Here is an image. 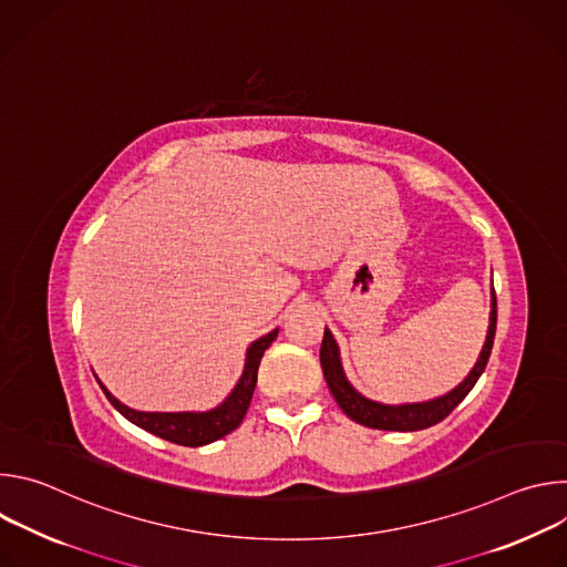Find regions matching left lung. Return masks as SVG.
I'll list each match as a JSON object with an SVG mask.
<instances>
[{
  "mask_svg": "<svg viewBox=\"0 0 567 567\" xmlns=\"http://www.w3.org/2000/svg\"><path fill=\"white\" fill-rule=\"evenodd\" d=\"M496 293L492 287V313H489V330H487V341L482 346V352L475 361V365L471 368V372L464 377L462 383H457L453 390H449L442 396L429 399V401H415V403H381V401H372L368 396H363L346 377L343 363H341V350L337 339L332 337V332L326 328V337H322V346H320V368L322 374H326V381L330 385V392L334 394L337 403L341 406V411L368 426V429H379V431H422L429 426H435L437 422H442L457 403L471 392V388L475 385V381L480 379V374L487 368L492 348H494V337H496Z\"/></svg>",
  "mask_w": 567,
  "mask_h": 567,
  "instance_id": "left-lung-1",
  "label": "left lung"
}]
</instances>
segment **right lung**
Wrapping results in <instances>:
<instances>
[{"mask_svg": "<svg viewBox=\"0 0 567 567\" xmlns=\"http://www.w3.org/2000/svg\"><path fill=\"white\" fill-rule=\"evenodd\" d=\"M278 337V328L265 337H260L258 341H254L247 350V359H245V370H241L239 381L235 383V388L230 390V394L219 403V406L210 409V411H202V413H145V411H134L125 403H121L101 381V388L105 392V396L110 399L112 406L132 424H136L138 429L164 437L173 444L179 446H204L210 444L224 435H228L230 431H235L241 420H245L249 403L258 383V368L260 361L265 357V350L276 341Z\"/></svg>", "mask_w": 567, "mask_h": 567, "instance_id": "right-lung-1", "label": "right lung"}]
</instances>
